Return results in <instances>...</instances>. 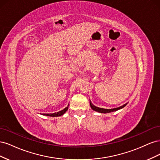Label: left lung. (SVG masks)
I'll return each instance as SVG.
<instances>
[{"label":"left lung","instance_id":"1","mask_svg":"<svg viewBox=\"0 0 160 160\" xmlns=\"http://www.w3.org/2000/svg\"><path fill=\"white\" fill-rule=\"evenodd\" d=\"M125 105H126V104H124L123 105L120 106V107L117 108H113V109H103V108H101L96 107V106H95L94 105L92 104L91 102L90 101V106H91V108H92V109L95 111H98V112L101 113H106L111 112V111H117V110H118V109H122V108H124Z\"/></svg>","mask_w":160,"mask_h":160}]
</instances>
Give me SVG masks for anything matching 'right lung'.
Wrapping results in <instances>:
<instances>
[{
    "instance_id": "add662e5",
    "label": "right lung",
    "mask_w": 160,
    "mask_h": 160,
    "mask_svg": "<svg viewBox=\"0 0 160 160\" xmlns=\"http://www.w3.org/2000/svg\"><path fill=\"white\" fill-rule=\"evenodd\" d=\"M67 109H68V106H67V108H65L64 109H62V110L59 111V112H57V113H45V114L43 113V115H47V116H51V117H58V116H61V115H63V114L66 112Z\"/></svg>"
}]
</instances>
